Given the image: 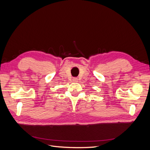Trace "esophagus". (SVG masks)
Returning a JSON list of instances; mask_svg holds the SVG:
<instances>
[{"label": "esophagus", "mask_w": 150, "mask_h": 150, "mask_svg": "<svg viewBox=\"0 0 150 150\" xmlns=\"http://www.w3.org/2000/svg\"><path fill=\"white\" fill-rule=\"evenodd\" d=\"M78 78H74L72 79V81H73V82H74V83L78 82Z\"/></svg>", "instance_id": "34e87169"}]
</instances>
